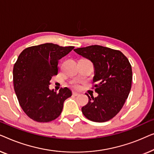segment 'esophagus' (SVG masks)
<instances>
[{
	"label": "esophagus",
	"instance_id": "esophagus-1",
	"mask_svg": "<svg viewBox=\"0 0 154 154\" xmlns=\"http://www.w3.org/2000/svg\"><path fill=\"white\" fill-rule=\"evenodd\" d=\"M72 95L74 96H78L79 94H78V93H77V92H72Z\"/></svg>",
	"mask_w": 154,
	"mask_h": 154
}]
</instances>
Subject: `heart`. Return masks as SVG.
<instances>
[{"label":"heart","mask_w":154,"mask_h":154,"mask_svg":"<svg viewBox=\"0 0 154 154\" xmlns=\"http://www.w3.org/2000/svg\"><path fill=\"white\" fill-rule=\"evenodd\" d=\"M71 85H72V87H74L75 88H79V84H78L77 82H72V83H71Z\"/></svg>","instance_id":"1"}]
</instances>
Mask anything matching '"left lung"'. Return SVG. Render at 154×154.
I'll return each instance as SVG.
<instances>
[{"mask_svg":"<svg viewBox=\"0 0 154 154\" xmlns=\"http://www.w3.org/2000/svg\"><path fill=\"white\" fill-rule=\"evenodd\" d=\"M74 51L94 64L93 83H96L94 87L98 94L96 98L86 94L88 102L82 107V113L94 122L112 119L120 112L131 89L133 72L128 59L120 51L100 45Z\"/></svg>","mask_w":154,"mask_h":154,"instance_id":"left-lung-1","label":"left lung"}]
</instances>
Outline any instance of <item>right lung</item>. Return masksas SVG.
Returning a JSON list of instances; mask_svg holds the SVG:
<instances>
[{
    "instance_id": "obj_1",
    "label": "right lung",
    "mask_w": 154,
    "mask_h": 154,
    "mask_svg": "<svg viewBox=\"0 0 154 154\" xmlns=\"http://www.w3.org/2000/svg\"><path fill=\"white\" fill-rule=\"evenodd\" d=\"M53 43L28 47L13 68L14 91L26 114L37 122H49L61 114L66 100L72 96L68 88L50 90L51 77L58 74V60L74 49Z\"/></svg>"
}]
</instances>
